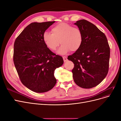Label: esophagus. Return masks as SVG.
Returning <instances> with one entry per match:
<instances>
[{
    "label": "esophagus",
    "instance_id": "esophagus-1",
    "mask_svg": "<svg viewBox=\"0 0 121 121\" xmlns=\"http://www.w3.org/2000/svg\"><path fill=\"white\" fill-rule=\"evenodd\" d=\"M63 60H64V62H65V61H67L68 59H67V57H65V56H63Z\"/></svg>",
    "mask_w": 121,
    "mask_h": 121
}]
</instances>
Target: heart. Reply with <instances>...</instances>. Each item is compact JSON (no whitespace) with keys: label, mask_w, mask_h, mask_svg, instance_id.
I'll list each match as a JSON object with an SVG mask.
<instances>
[{"label":"heart","mask_w":121,"mask_h":121,"mask_svg":"<svg viewBox=\"0 0 121 121\" xmlns=\"http://www.w3.org/2000/svg\"><path fill=\"white\" fill-rule=\"evenodd\" d=\"M52 32V33H50L45 31L42 36L45 44L50 50H56L60 43L61 45L57 53L65 55L71 50L73 52L78 50L82 45L83 32L78 27L62 22L53 27Z\"/></svg>","instance_id":"1"}]
</instances>
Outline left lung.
I'll use <instances>...</instances> for the list:
<instances>
[{"mask_svg": "<svg viewBox=\"0 0 121 121\" xmlns=\"http://www.w3.org/2000/svg\"><path fill=\"white\" fill-rule=\"evenodd\" d=\"M82 30L83 42L80 48L68 57L74 64L72 69L75 83L89 89L100 84L108 71L110 48L105 34L85 20L74 23Z\"/></svg>", "mask_w": 121, "mask_h": 121, "instance_id": "8db88e82", "label": "left lung"}]
</instances>
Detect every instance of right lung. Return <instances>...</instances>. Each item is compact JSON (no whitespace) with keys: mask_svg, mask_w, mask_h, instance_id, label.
Here are the masks:
<instances>
[{"mask_svg":"<svg viewBox=\"0 0 121 121\" xmlns=\"http://www.w3.org/2000/svg\"><path fill=\"white\" fill-rule=\"evenodd\" d=\"M55 23L34 22L26 27L14 43L13 63L23 85L37 93L52 89L56 83L54 73L61 66V56L53 53L43 40V34Z\"/></svg>","mask_w":121,"mask_h":121,"instance_id":"add662e5","label":"right lung"}]
</instances>
